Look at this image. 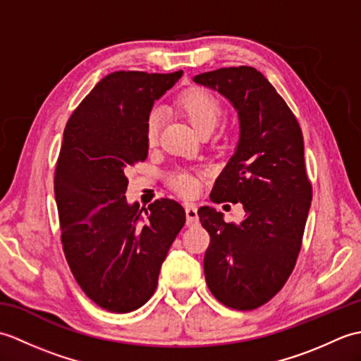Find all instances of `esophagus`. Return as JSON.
<instances>
[{
    "mask_svg": "<svg viewBox=\"0 0 361 361\" xmlns=\"http://www.w3.org/2000/svg\"><path fill=\"white\" fill-rule=\"evenodd\" d=\"M186 209V219H188V225H194L198 221V214H197V206L194 203H186L185 204Z\"/></svg>",
    "mask_w": 361,
    "mask_h": 361,
    "instance_id": "1",
    "label": "esophagus"
}]
</instances>
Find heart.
I'll return each mask as SVG.
<instances>
[{"mask_svg": "<svg viewBox=\"0 0 361 361\" xmlns=\"http://www.w3.org/2000/svg\"><path fill=\"white\" fill-rule=\"evenodd\" d=\"M176 106L185 113V116L189 119L200 133H209L211 130L216 127L221 116V102L220 99L212 94L211 91L192 87L183 91V93L176 97ZM159 124L161 116L158 110H152L145 121V137H147L149 144H155L159 133ZM169 186L173 188L176 192L183 195H192L198 189V180L192 172L188 171H175L167 176Z\"/></svg>", "mask_w": 361, "mask_h": 361, "instance_id": "1", "label": "heart"}]
</instances>
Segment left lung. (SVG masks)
I'll return each mask as SVG.
<instances>
[{
  "mask_svg": "<svg viewBox=\"0 0 361 361\" xmlns=\"http://www.w3.org/2000/svg\"><path fill=\"white\" fill-rule=\"evenodd\" d=\"M195 83L217 90L239 113L240 140L212 188L216 203H242L239 225L209 206L198 217L211 242L204 278L226 307L252 310L287 282L301 251L312 183L305 172L298 119L265 75L252 66L198 74Z\"/></svg>",
  "mask_w": 361,
  "mask_h": 361,
  "instance_id": "obj_1",
  "label": "left lung"
}]
</instances>
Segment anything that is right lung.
I'll return each instance as SVG.
<instances>
[{
  "label": "right lung",
  "mask_w": 361,
  "mask_h": 361,
  "mask_svg": "<svg viewBox=\"0 0 361 361\" xmlns=\"http://www.w3.org/2000/svg\"><path fill=\"white\" fill-rule=\"evenodd\" d=\"M183 71H116L97 83L66 122L54 172L66 262L99 307L128 313L155 293L161 264L185 226L180 203L128 204L127 167L147 158L145 121Z\"/></svg>",
  "instance_id": "right-lung-1"
}]
</instances>
